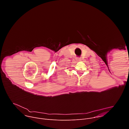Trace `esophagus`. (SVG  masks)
Segmentation results:
<instances>
[{
	"label": "esophagus",
	"instance_id": "1",
	"mask_svg": "<svg viewBox=\"0 0 129 129\" xmlns=\"http://www.w3.org/2000/svg\"><path fill=\"white\" fill-rule=\"evenodd\" d=\"M82 60V59H81V58H78L77 59V61H81Z\"/></svg>",
	"mask_w": 129,
	"mask_h": 129
}]
</instances>
